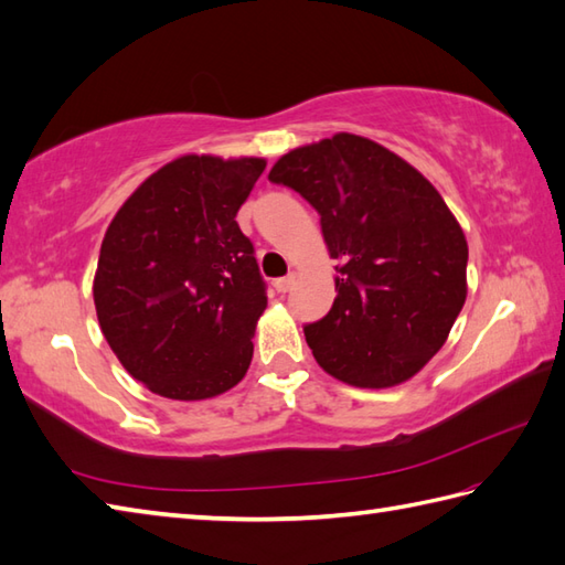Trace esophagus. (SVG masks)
<instances>
[{
	"label": "esophagus",
	"mask_w": 565,
	"mask_h": 565,
	"mask_svg": "<svg viewBox=\"0 0 565 565\" xmlns=\"http://www.w3.org/2000/svg\"><path fill=\"white\" fill-rule=\"evenodd\" d=\"M295 280H297V275H295V273H290V275H285V278H278V280H275L273 285H275V290H278V292H290V290H292V285H295Z\"/></svg>",
	"instance_id": "1"
}]
</instances>
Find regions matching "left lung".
Here are the masks:
<instances>
[{"mask_svg": "<svg viewBox=\"0 0 565 565\" xmlns=\"http://www.w3.org/2000/svg\"><path fill=\"white\" fill-rule=\"evenodd\" d=\"M268 179L319 212L338 260L331 311L305 326L319 365L365 388L411 380L467 299L469 248L443 195L408 161L350 132L292 149Z\"/></svg>", "mask_w": 565, "mask_h": 565, "instance_id": "left-lung-1", "label": "left lung"}]
</instances>
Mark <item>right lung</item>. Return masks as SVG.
Instances as JSON below:
<instances>
[{
    "instance_id": "1",
    "label": "right lung",
    "mask_w": 565,
    "mask_h": 565,
    "mask_svg": "<svg viewBox=\"0 0 565 565\" xmlns=\"http://www.w3.org/2000/svg\"><path fill=\"white\" fill-rule=\"evenodd\" d=\"M266 159L188 154L125 200L94 278L102 331L149 392L200 401L239 384L268 305L236 212Z\"/></svg>"
}]
</instances>
